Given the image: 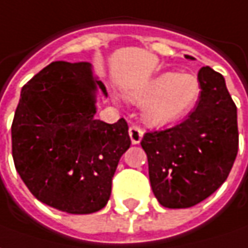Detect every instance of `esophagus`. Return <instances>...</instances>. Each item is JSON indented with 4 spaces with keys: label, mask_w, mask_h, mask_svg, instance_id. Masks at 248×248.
<instances>
[{
    "label": "esophagus",
    "mask_w": 248,
    "mask_h": 248,
    "mask_svg": "<svg viewBox=\"0 0 248 248\" xmlns=\"http://www.w3.org/2000/svg\"><path fill=\"white\" fill-rule=\"evenodd\" d=\"M143 135H144V132H143V129L140 126H137V124H132L130 126L129 136H130V140H132L133 144H139L141 141V139H143Z\"/></svg>",
    "instance_id": "esophagus-1"
}]
</instances>
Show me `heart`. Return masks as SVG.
Instances as JSON below:
<instances>
[{"instance_id":"1","label":"heart","mask_w":248,"mask_h":248,"mask_svg":"<svg viewBox=\"0 0 248 248\" xmlns=\"http://www.w3.org/2000/svg\"><path fill=\"white\" fill-rule=\"evenodd\" d=\"M200 83L191 75L162 73L143 90L130 94V100L145 104L144 118L153 124H172L194 107L200 97Z\"/></svg>"}]
</instances>
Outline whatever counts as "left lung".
<instances>
[{"label": "left lung", "mask_w": 248, "mask_h": 248, "mask_svg": "<svg viewBox=\"0 0 248 248\" xmlns=\"http://www.w3.org/2000/svg\"><path fill=\"white\" fill-rule=\"evenodd\" d=\"M199 83V103L187 119L148 132L140 143L153 193L167 208H188L210 197L229 176L237 155V108L223 76L204 66Z\"/></svg>", "instance_id": "obj_1"}]
</instances>
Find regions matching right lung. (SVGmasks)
I'll return each mask as SVG.
<instances>
[{
	"label": "right lung",
	"mask_w": 248,
	"mask_h": 248,
	"mask_svg": "<svg viewBox=\"0 0 248 248\" xmlns=\"http://www.w3.org/2000/svg\"><path fill=\"white\" fill-rule=\"evenodd\" d=\"M98 89L107 95L89 62H52L23 86L12 122L19 176L38 201L68 214L107 205L130 147L124 118L112 124L94 119Z\"/></svg>",
	"instance_id": "right-lung-1"
}]
</instances>
